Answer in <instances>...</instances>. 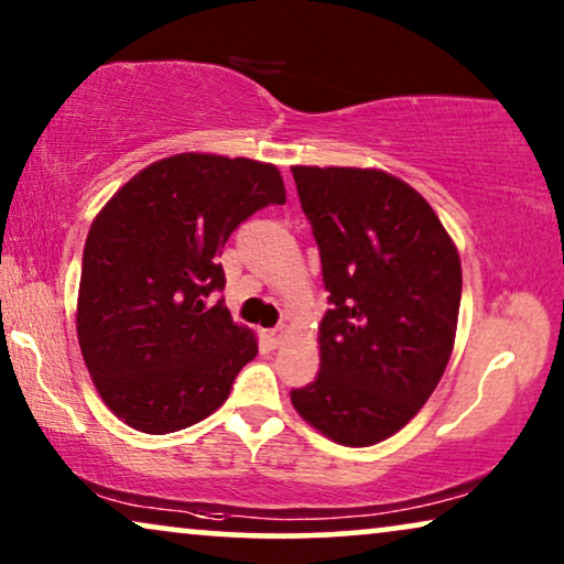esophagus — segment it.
I'll return each mask as SVG.
<instances>
[{
    "instance_id": "esophagus-1",
    "label": "esophagus",
    "mask_w": 564,
    "mask_h": 564,
    "mask_svg": "<svg viewBox=\"0 0 564 564\" xmlns=\"http://www.w3.org/2000/svg\"><path fill=\"white\" fill-rule=\"evenodd\" d=\"M264 341H267V346H280V341H282V336H284V328L282 326H276V328H269V330H264Z\"/></svg>"
}]
</instances>
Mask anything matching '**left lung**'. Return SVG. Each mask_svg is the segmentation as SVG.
Instances as JSON below:
<instances>
[{
  "label": "left lung",
  "instance_id": "obj_1",
  "mask_svg": "<svg viewBox=\"0 0 564 564\" xmlns=\"http://www.w3.org/2000/svg\"><path fill=\"white\" fill-rule=\"evenodd\" d=\"M292 176L330 303L321 372L290 392L292 405L338 444H377L442 380L459 315V253L426 199L380 169L292 166Z\"/></svg>",
  "mask_w": 564,
  "mask_h": 564
}]
</instances>
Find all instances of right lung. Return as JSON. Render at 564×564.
Returning a JSON list of instances; mask_svg holds the SVG:
<instances>
[{"mask_svg": "<svg viewBox=\"0 0 564 564\" xmlns=\"http://www.w3.org/2000/svg\"><path fill=\"white\" fill-rule=\"evenodd\" d=\"M282 176L251 159L180 153L118 189L91 223L76 334L107 408L143 434H172L226 403L257 338L236 326L220 253Z\"/></svg>", "mask_w": 564, "mask_h": 564, "instance_id": "add662e5", "label": "right lung"}]
</instances>
